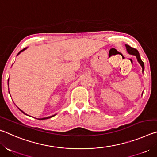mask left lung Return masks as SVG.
I'll return each instance as SVG.
<instances>
[{
    "label": "left lung",
    "instance_id": "8db88e82",
    "mask_svg": "<svg viewBox=\"0 0 157 157\" xmlns=\"http://www.w3.org/2000/svg\"><path fill=\"white\" fill-rule=\"evenodd\" d=\"M125 47H126V49H127V52L129 53V55H134V56L136 57V59L138 62L139 63V64L141 66L142 69H143V71H144V68H145V66H144V63L143 62V61L140 59V55H139V51L136 49L135 48H133L130 47L128 45H125ZM143 95V94H142Z\"/></svg>",
    "mask_w": 157,
    "mask_h": 157
}]
</instances>
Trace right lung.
Segmentation results:
<instances>
[{
	"instance_id": "obj_1",
	"label": "right lung",
	"mask_w": 157,
	"mask_h": 157,
	"mask_svg": "<svg viewBox=\"0 0 157 157\" xmlns=\"http://www.w3.org/2000/svg\"><path fill=\"white\" fill-rule=\"evenodd\" d=\"M28 48H25L24 49H23V50H21V51L19 52H18V55H19L20 54V53L21 52H22L23 51H24V50H26V49H27ZM8 82H9V79H8ZM9 84V83H8ZM9 85V84H8ZM20 111H22V112L23 113H25V115H27V114H26L25 112H23V111H22V110H21L20 109ZM55 115H56V114H55V115H52V116H48V117H46V118H36V119H39V120H46V119H48V118H52V117H53V116H55Z\"/></svg>"
}]
</instances>
